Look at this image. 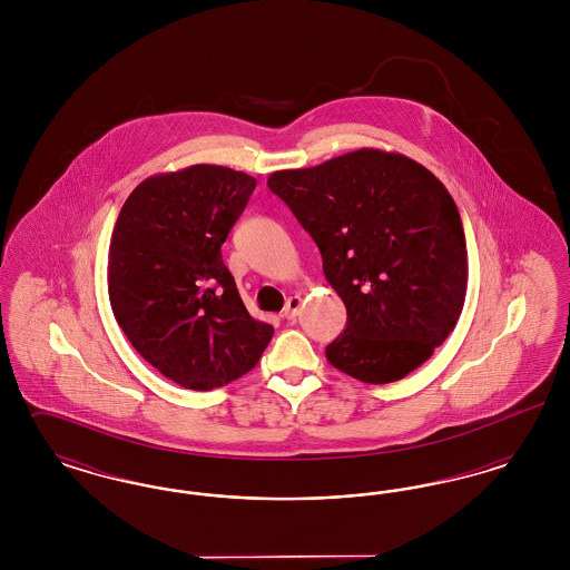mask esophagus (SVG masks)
<instances>
[{
    "instance_id": "esophagus-1",
    "label": "esophagus",
    "mask_w": 570,
    "mask_h": 570,
    "mask_svg": "<svg viewBox=\"0 0 570 570\" xmlns=\"http://www.w3.org/2000/svg\"><path fill=\"white\" fill-rule=\"evenodd\" d=\"M301 305H303L301 297L288 298V301H286V305H284L282 316H284V318H295V316H298V312H301Z\"/></svg>"
}]
</instances>
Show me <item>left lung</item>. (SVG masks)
<instances>
[{"label":"left lung","instance_id":"1","mask_svg":"<svg viewBox=\"0 0 570 570\" xmlns=\"http://www.w3.org/2000/svg\"><path fill=\"white\" fill-rule=\"evenodd\" d=\"M267 186L318 245L346 305L328 363L370 384L423 365L458 325L468 288L460 212L442 181L402 154L363 147L277 170Z\"/></svg>","mask_w":570,"mask_h":570}]
</instances>
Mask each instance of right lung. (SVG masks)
Instances as JSON below:
<instances>
[{
  "label": "right lung",
  "mask_w": 570,
  "mask_h": 570,
  "mask_svg": "<svg viewBox=\"0 0 570 570\" xmlns=\"http://www.w3.org/2000/svg\"><path fill=\"white\" fill-rule=\"evenodd\" d=\"M254 188L242 170L194 164L138 184L115 222L112 314L136 353L184 389L242 379L272 342L273 326L249 316L219 249Z\"/></svg>",
  "instance_id": "right-lung-1"
}]
</instances>
